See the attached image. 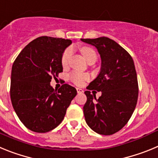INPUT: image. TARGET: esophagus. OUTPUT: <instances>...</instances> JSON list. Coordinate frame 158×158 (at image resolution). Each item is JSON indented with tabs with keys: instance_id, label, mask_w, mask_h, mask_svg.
Wrapping results in <instances>:
<instances>
[{
	"instance_id": "34e87169",
	"label": "esophagus",
	"mask_w": 158,
	"mask_h": 158,
	"mask_svg": "<svg viewBox=\"0 0 158 158\" xmlns=\"http://www.w3.org/2000/svg\"><path fill=\"white\" fill-rule=\"evenodd\" d=\"M76 90H77L78 94H82L83 93V89H80V88H76Z\"/></svg>"
}]
</instances>
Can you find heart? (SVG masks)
I'll use <instances>...</instances> for the list:
<instances>
[{
  "label": "heart",
  "mask_w": 158,
  "mask_h": 158,
  "mask_svg": "<svg viewBox=\"0 0 158 158\" xmlns=\"http://www.w3.org/2000/svg\"><path fill=\"white\" fill-rule=\"evenodd\" d=\"M82 55L85 57V59L87 60V62H89L92 60H97L98 55H97L96 51L92 48L89 47H82L81 49ZM72 54V48H67L64 51L63 54L61 56V64L64 67L67 66L69 62L71 56ZM90 79L89 74L86 73H81L79 72H73L69 75V79L73 82L74 84L77 86H81L83 84L85 81H87Z\"/></svg>",
  "instance_id": "b5f03b06"
}]
</instances>
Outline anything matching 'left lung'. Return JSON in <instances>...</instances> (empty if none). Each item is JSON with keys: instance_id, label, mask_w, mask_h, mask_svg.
<instances>
[{"instance_id": "obj_1", "label": "left lung", "mask_w": 158, "mask_h": 158, "mask_svg": "<svg viewBox=\"0 0 158 158\" xmlns=\"http://www.w3.org/2000/svg\"><path fill=\"white\" fill-rule=\"evenodd\" d=\"M81 41L94 45L102 58L100 73L85 91V120L95 132L111 135L127 124L135 109L139 85L134 61L127 51L109 38ZM94 89L102 91L99 99L90 93Z\"/></svg>"}]
</instances>
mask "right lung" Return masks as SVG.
Instances as JSON below:
<instances>
[{
	"label": "right lung",
	"instance_id": "right-lung-1",
	"mask_svg": "<svg viewBox=\"0 0 158 158\" xmlns=\"http://www.w3.org/2000/svg\"><path fill=\"white\" fill-rule=\"evenodd\" d=\"M70 39L42 36L26 45L14 61L10 97L20 121L32 131L45 133L56 127L77 94L76 88L63 84L58 90L52 78L63 72L61 56Z\"/></svg>",
	"mask_w": 158,
	"mask_h": 158
}]
</instances>
